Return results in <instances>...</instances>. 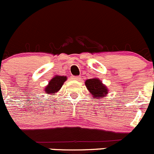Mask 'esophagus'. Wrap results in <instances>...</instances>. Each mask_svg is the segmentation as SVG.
Wrapping results in <instances>:
<instances>
[{
  "label": "esophagus",
  "mask_w": 154,
  "mask_h": 154,
  "mask_svg": "<svg viewBox=\"0 0 154 154\" xmlns=\"http://www.w3.org/2000/svg\"><path fill=\"white\" fill-rule=\"evenodd\" d=\"M72 79L75 81H80L81 80V77L80 76H73L72 77Z\"/></svg>",
  "instance_id": "1"
}]
</instances>
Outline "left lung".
<instances>
[{
	"label": "left lung",
	"mask_w": 154,
	"mask_h": 154,
	"mask_svg": "<svg viewBox=\"0 0 154 154\" xmlns=\"http://www.w3.org/2000/svg\"><path fill=\"white\" fill-rule=\"evenodd\" d=\"M85 85L95 99L101 98L108 94V88L98 79H88L85 82Z\"/></svg>",
	"instance_id": "1"
}]
</instances>
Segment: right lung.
Listing matches in <instances>:
<instances>
[{
  "instance_id": "add662e5",
  "label": "right lung",
  "mask_w": 154,
  "mask_h": 154,
  "mask_svg": "<svg viewBox=\"0 0 154 154\" xmlns=\"http://www.w3.org/2000/svg\"><path fill=\"white\" fill-rule=\"evenodd\" d=\"M66 80V76H61V75H57L50 81L48 85L45 87V92L47 94H54L57 92L61 88L63 82Z\"/></svg>"
}]
</instances>
